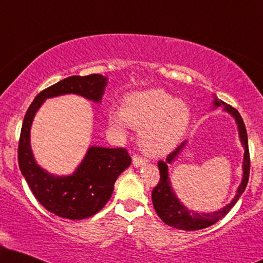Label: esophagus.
<instances>
[{
    "instance_id": "1",
    "label": "esophagus",
    "mask_w": 263,
    "mask_h": 263,
    "mask_svg": "<svg viewBox=\"0 0 263 263\" xmlns=\"http://www.w3.org/2000/svg\"><path fill=\"white\" fill-rule=\"evenodd\" d=\"M147 158H142L138 156V154H135L134 157H133V164H134V166H141V165L146 164L147 163Z\"/></svg>"
}]
</instances>
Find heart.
<instances>
[{
	"instance_id": "b5f03b06",
	"label": "heart",
	"mask_w": 263,
	"mask_h": 263,
	"mask_svg": "<svg viewBox=\"0 0 263 263\" xmlns=\"http://www.w3.org/2000/svg\"><path fill=\"white\" fill-rule=\"evenodd\" d=\"M109 121L121 132L129 125L140 128L142 148L153 156H163L174 149L184 135L190 109L164 89L153 88L125 97L122 109L110 111Z\"/></svg>"
}]
</instances>
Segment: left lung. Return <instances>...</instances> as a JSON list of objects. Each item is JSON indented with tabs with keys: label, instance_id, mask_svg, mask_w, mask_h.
Wrapping results in <instances>:
<instances>
[{
	"label": "left lung",
	"instance_id": "obj_1",
	"mask_svg": "<svg viewBox=\"0 0 263 263\" xmlns=\"http://www.w3.org/2000/svg\"><path fill=\"white\" fill-rule=\"evenodd\" d=\"M214 106L224 105V110L228 111L235 117L236 123L238 125L239 138L240 142L244 147V160H243V178L242 183L238 186L236 196L233 197L231 202L226 204L224 208L219 210L213 213H197V212L190 211L185 206L179 202L178 197L176 196L174 190L171 188L170 178H168L167 172V165L171 164L175 160V158L181 153V151L184 147L185 142H182L174 152L168 154L165 161H158V167H159L160 172V179L158 184L154 186L152 190V202L156 210L157 214L163 220L165 224L172 228L179 229V230H186V231H195V230L206 229L208 226L215 224V222L224 218L226 214L229 213L230 210L235 206L237 201L240 197V195L244 193L247 188L248 181H249V174H250V156H249V147H248V135L246 124H244L243 118L240 116L238 111L231 105L222 102V100L214 99Z\"/></svg>",
	"mask_w": 263,
	"mask_h": 263
}]
</instances>
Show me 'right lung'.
<instances>
[{
	"mask_svg": "<svg viewBox=\"0 0 263 263\" xmlns=\"http://www.w3.org/2000/svg\"><path fill=\"white\" fill-rule=\"evenodd\" d=\"M107 84L100 74L69 77L43 89L25 115L21 127L17 160L23 176L35 199L45 210L61 218H89L110 200L118 176L132 163L127 149L89 147L87 154L70 176H52L35 163L30 145V129L37 110L45 99L74 93L99 103Z\"/></svg>",
	"mask_w": 263,
	"mask_h": 263,
	"instance_id": "1",
	"label": "right lung"
}]
</instances>
